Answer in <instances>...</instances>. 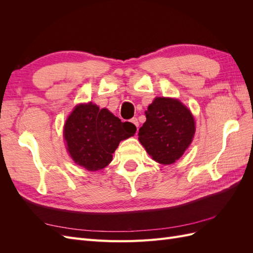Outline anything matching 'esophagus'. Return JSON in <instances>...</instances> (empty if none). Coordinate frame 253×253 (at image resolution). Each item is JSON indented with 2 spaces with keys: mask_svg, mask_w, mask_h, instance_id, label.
I'll use <instances>...</instances> for the list:
<instances>
[{
  "mask_svg": "<svg viewBox=\"0 0 253 253\" xmlns=\"http://www.w3.org/2000/svg\"><path fill=\"white\" fill-rule=\"evenodd\" d=\"M131 122H132V124H133L137 128H138L139 124H138V120H137V118H132V119H131Z\"/></svg>",
  "mask_w": 253,
  "mask_h": 253,
  "instance_id": "esophagus-1",
  "label": "esophagus"
}]
</instances>
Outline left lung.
Segmentation results:
<instances>
[{
  "label": "left lung",
  "mask_w": 253,
  "mask_h": 253,
  "mask_svg": "<svg viewBox=\"0 0 253 253\" xmlns=\"http://www.w3.org/2000/svg\"><path fill=\"white\" fill-rule=\"evenodd\" d=\"M139 141L155 162L170 165L180 158L195 133L191 112L176 99L157 97L145 112Z\"/></svg>",
  "instance_id": "8db88e82"
}]
</instances>
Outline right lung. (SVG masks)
I'll use <instances>...</instances> for the list:
<instances>
[{"mask_svg": "<svg viewBox=\"0 0 253 253\" xmlns=\"http://www.w3.org/2000/svg\"><path fill=\"white\" fill-rule=\"evenodd\" d=\"M136 126L121 122L106 109L95 104L76 106L64 126V138L74 162L89 171L108 166L121 140L131 137Z\"/></svg>", "mask_w": 253, "mask_h": 253, "instance_id": "1", "label": "right lung"}]
</instances>
